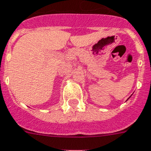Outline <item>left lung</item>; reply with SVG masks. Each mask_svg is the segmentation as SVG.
<instances>
[{
    "label": "left lung",
    "instance_id": "8db88e82",
    "mask_svg": "<svg viewBox=\"0 0 151 151\" xmlns=\"http://www.w3.org/2000/svg\"><path fill=\"white\" fill-rule=\"evenodd\" d=\"M130 97H131V96H130ZM130 97H129V98H130ZM129 98H128V99H129Z\"/></svg>",
    "mask_w": 151,
    "mask_h": 151
}]
</instances>
